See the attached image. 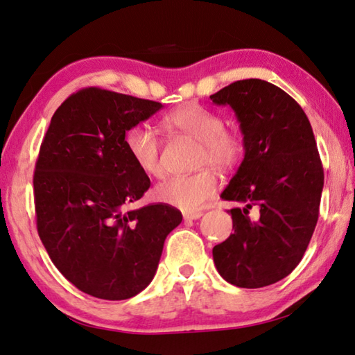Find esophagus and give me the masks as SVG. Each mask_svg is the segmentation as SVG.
<instances>
[{
  "label": "esophagus",
  "mask_w": 355,
  "mask_h": 355,
  "mask_svg": "<svg viewBox=\"0 0 355 355\" xmlns=\"http://www.w3.org/2000/svg\"><path fill=\"white\" fill-rule=\"evenodd\" d=\"M202 216H203L202 212H184L183 214L184 220H197V218H200Z\"/></svg>",
  "instance_id": "esophagus-1"
}]
</instances>
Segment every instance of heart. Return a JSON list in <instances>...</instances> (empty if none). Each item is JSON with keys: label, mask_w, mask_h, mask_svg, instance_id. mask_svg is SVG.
Returning a JSON list of instances; mask_svg holds the SVG:
<instances>
[{"label": "heart", "mask_w": 355, "mask_h": 355, "mask_svg": "<svg viewBox=\"0 0 355 355\" xmlns=\"http://www.w3.org/2000/svg\"><path fill=\"white\" fill-rule=\"evenodd\" d=\"M171 127L198 141L197 164L212 166L227 172L239 163L243 155V139L237 132L225 128L222 114L202 105H184L166 118ZM125 149L138 169L149 177L163 175L161 141L150 125L139 124L125 133ZM217 191L216 172L205 167L191 175H175L161 182L155 188L159 202L175 206L184 212L202 208Z\"/></svg>", "instance_id": "1"}]
</instances>
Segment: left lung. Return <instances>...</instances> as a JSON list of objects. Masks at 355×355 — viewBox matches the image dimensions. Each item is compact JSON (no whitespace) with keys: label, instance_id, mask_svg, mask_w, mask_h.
<instances>
[{"label":"left lung","instance_id":"obj_1","mask_svg":"<svg viewBox=\"0 0 355 355\" xmlns=\"http://www.w3.org/2000/svg\"><path fill=\"white\" fill-rule=\"evenodd\" d=\"M209 98L233 108L245 150L220 196L241 206L228 211L234 233L212 248L216 268L237 287L275 284L298 266L318 220L324 173L311 122L298 102L261 79Z\"/></svg>","mask_w":355,"mask_h":355}]
</instances>
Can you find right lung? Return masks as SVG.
Returning <instances> with one entry per match:
<instances>
[{"mask_svg": "<svg viewBox=\"0 0 355 355\" xmlns=\"http://www.w3.org/2000/svg\"><path fill=\"white\" fill-rule=\"evenodd\" d=\"M159 102L85 88L57 108L38 153L34 197L38 236L65 278L92 296L138 295L157 273L164 241L182 223L171 205H130L150 180L125 149V132Z\"/></svg>", "mask_w": 355, "mask_h": 355, "instance_id": "obj_1", "label": "right lung"}]
</instances>
